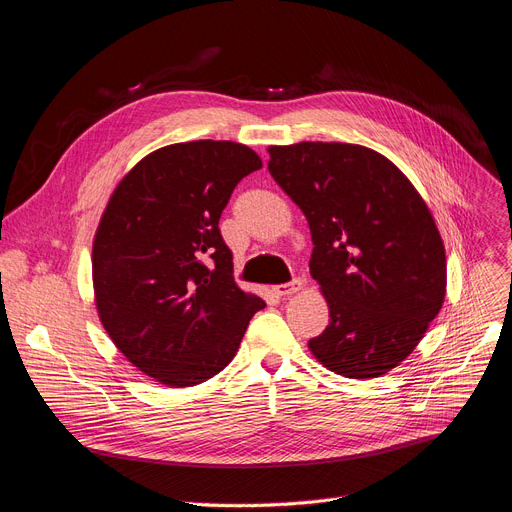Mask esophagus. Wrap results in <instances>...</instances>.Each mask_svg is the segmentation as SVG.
<instances>
[{
    "label": "esophagus",
    "mask_w": 512,
    "mask_h": 512,
    "mask_svg": "<svg viewBox=\"0 0 512 512\" xmlns=\"http://www.w3.org/2000/svg\"><path fill=\"white\" fill-rule=\"evenodd\" d=\"M302 279H293L291 283H283V285H277L275 287V293L277 295H281V297H285V295H291V293H297L299 289H302Z\"/></svg>",
    "instance_id": "esophagus-1"
}]
</instances>
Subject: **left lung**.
<instances>
[{"label": "left lung", "mask_w": 512, "mask_h": 512, "mask_svg": "<svg viewBox=\"0 0 512 512\" xmlns=\"http://www.w3.org/2000/svg\"><path fill=\"white\" fill-rule=\"evenodd\" d=\"M268 153L270 175L308 219L310 275L330 310L310 351L347 378L386 374L444 302V246L426 202L366 146L299 142Z\"/></svg>", "instance_id": "8db88e82"}]
</instances>
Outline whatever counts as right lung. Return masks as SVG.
Wrapping results in <instances>:
<instances>
[{
  "instance_id": "1",
  "label": "right lung",
  "mask_w": 512,
  "mask_h": 512,
  "mask_svg": "<svg viewBox=\"0 0 512 512\" xmlns=\"http://www.w3.org/2000/svg\"><path fill=\"white\" fill-rule=\"evenodd\" d=\"M260 167L244 144L179 142L144 157L115 188L93 246L97 310L146 376L175 388L213 378L266 306L235 285L219 229L235 186Z\"/></svg>"
}]
</instances>
